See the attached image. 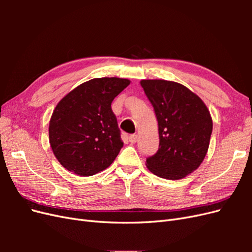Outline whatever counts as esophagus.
I'll list each match as a JSON object with an SVG mask.
<instances>
[{
	"instance_id": "34e87169",
	"label": "esophagus",
	"mask_w": 252,
	"mask_h": 252,
	"mask_svg": "<svg viewBox=\"0 0 252 252\" xmlns=\"http://www.w3.org/2000/svg\"><path fill=\"white\" fill-rule=\"evenodd\" d=\"M136 141H138V135H136V134L129 135V142L133 144V143H135Z\"/></svg>"
}]
</instances>
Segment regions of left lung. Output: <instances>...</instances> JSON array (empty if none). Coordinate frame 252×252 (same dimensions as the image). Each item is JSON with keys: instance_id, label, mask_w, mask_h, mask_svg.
Masks as SVG:
<instances>
[{"instance_id": "8db88e82", "label": "left lung", "mask_w": 252, "mask_h": 252, "mask_svg": "<svg viewBox=\"0 0 252 252\" xmlns=\"http://www.w3.org/2000/svg\"><path fill=\"white\" fill-rule=\"evenodd\" d=\"M154 106L159 145L147 158V168L159 178L180 180L199 168L208 151L212 119L201 97L184 85L166 80H142Z\"/></svg>"}]
</instances>
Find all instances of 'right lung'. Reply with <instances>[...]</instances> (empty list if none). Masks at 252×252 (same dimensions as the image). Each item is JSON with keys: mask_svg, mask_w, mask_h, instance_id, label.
Instances as JSON below:
<instances>
[{"mask_svg": "<svg viewBox=\"0 0 252 252\" xmlns=\"http://www.w3.org/2000/svg\"><path fill=\"white\" fill-rule=\"evenodd\" d=\"M129 84L127 79H93L58 103L49 122V143L68 171L89 177L117 158L123 142L111 103Z\"/></svg>", "mask_w": 252, "mask_h": 252, "instance_id": "add662e5", "label": "right lung"}]
</instances>
